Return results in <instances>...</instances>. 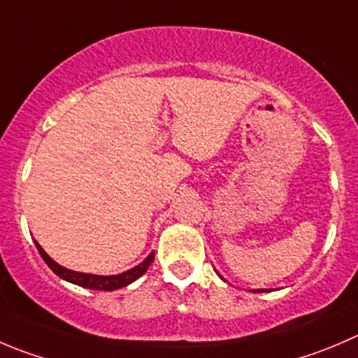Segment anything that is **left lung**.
Wrapping results in <instances>:
<instances>
[{
  "label": "left lung",
  "instance_id": "obj_1",
  "mask_svg": "<svg viewBox=\"0 0 358 358\" xmlns=\"http://www.w3.org/2000/svg\"><path fill=\"white\" fill-rule=\"evenodd\" d=\"M253 292H257V294H258V292H268V290H253Z\"/></svg>",
  "mask_w": 358,
  "mask_h": 358
}]
</instances>
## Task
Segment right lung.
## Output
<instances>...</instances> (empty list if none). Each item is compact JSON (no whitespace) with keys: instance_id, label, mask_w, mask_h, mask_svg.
Instances as JSON below:
<instances>
[{"instance_id":"add662e5","label":"right lung","mask_w":358,"mask_h":358,"mask_svg":"<svg viewBox=\"0 0 358 358\" xmlns=\"http://www.w3.org/2000/svg\"><path fill=\"white\" fill-rule=\"evenodd\" d=\"M35 244H36V250H38L40 257H42L43 262H45L50 268H52L54 274H57L61 279H64V281H70V283L79 285V287H84V288H91V290L112 292V290H117V288L126 287V285L134 283L135 279H138L145 271H148V267L152 264V260H155V251H152V253L149 255V257L145 258L142 264H138L137 267L130 268V271L121 272V274H115V275L86 274V272H75V271H70V268L63 267V265H59L57 262H54L52 258H50L49 255L43 251V248L40 246L36 241H35Z\"/></svg>"}]
</instances>
